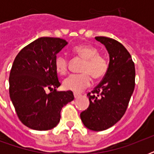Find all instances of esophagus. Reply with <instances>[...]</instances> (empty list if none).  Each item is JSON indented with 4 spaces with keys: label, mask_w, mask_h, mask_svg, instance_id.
<instances>
[{
    "label": "esophagus",
    "mask_w": 154,
    "mask_h": 154,
    "mask_svg": "<svg viewBox=\"0 0 154 154\" xmlns=\"http://www.w3.org/2000/svg\"><path fill=\"white\" fill-rule=\"evenodd\" d=\"M73 96H74V98H77V97H80V94H77V93H74L73 94Z\"/></svg>",
    "instance_id": "1"
}]
</instances>
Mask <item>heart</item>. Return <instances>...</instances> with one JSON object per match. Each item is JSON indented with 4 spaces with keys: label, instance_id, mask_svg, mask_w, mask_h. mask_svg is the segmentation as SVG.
Listing matches in <instances>:
<instances>
[{
    "label": "heart",
    "instance_id": "b5f03b06",
    "mask_svg": "<svg viewBox=\"0 0 154 154\" xmlns=\"http://www.w3.org/2000/svg\"><path fill=\"white\" fill-rule=\"evenodd\" d=\"M75 55L84 60L81 66V73L71 74L63 82V86L66 90L80 93L89 86L91 76L94 80L101 79L108 70V62L99 53L96 47L89 45H78L72 48ZM57 72L60 75L65 74L68 71L69 60L62 54H58L54 60Z\"/></svg>",
    "mask_w": 154,
    "mask_h": 154
}]
</instances>
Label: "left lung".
Here are the masks:
<instances>
[{"mask_svg":"<svg viewBox=\"0 0 154 154\" xmlns=\"http://www.w3.org/2000/svg\"><path fill=\"white\" fill-rule=\"evenodd\" d=\"M109 54V64L105 77L91 93L89 106L81 113L88 129L102 131L114 125L126 111L135 86V66L127 49L109 37H96Z\"/></svg>","mask_w":154,"mask_h":154,"instance_id":"1","label":"left lung"}]
</instances>
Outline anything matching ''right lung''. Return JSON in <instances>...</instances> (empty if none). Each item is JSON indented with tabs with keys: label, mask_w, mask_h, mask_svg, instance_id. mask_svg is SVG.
<instances>
[{
	"label": "right lung",
	"mask_w": 154,
	"mask_h": 154,
	"mask_svg": "<svg viewBox=\"0 0 154 154\" xmlns=\"http://www.w3.org/2000/svg\"><path fill=\"white\" fill-rule=\"evenodd\" d=\"M66 45L60 38L41 37L24 47L13 61L9 96L20 121L30 129H53L63 106L74 99L72 91L57 90L60 83L54 60Z\"/></svg>",
	"instance_id": "obj_1"
}]
</instances>
